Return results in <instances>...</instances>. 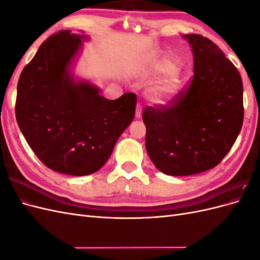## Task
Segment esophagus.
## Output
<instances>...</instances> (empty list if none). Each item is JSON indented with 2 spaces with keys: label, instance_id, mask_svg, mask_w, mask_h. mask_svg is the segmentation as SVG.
<instances>
[{
  "label": "esophagus",
  "instance_id": "obj_1",
  "mask_svg": "<svg viewBox=\"0 0 260 260\" xmlns=\"http://www.w3.org/2000/svg\"><path fill=\"white\" fill-rule=\"evenodd\" d=\"M136 117L138 118H141L142 117V106H141L140 104H138V106H137V112H136Z\"/></svg>",
  "mask_w": 260,
  "mask_h": 260
}]
</instances>
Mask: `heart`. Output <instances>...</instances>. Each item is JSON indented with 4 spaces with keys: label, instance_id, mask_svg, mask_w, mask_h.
<instances>
[{
    "label": "heart",
    "instance_id": "1",
    "mask_svg": "<svg viewBox=\"0 0 260 260\" xmlns=\"http://www.w3.org/2000/svg\"><path fill=\"white\" fill-rule=\"evenodd\" d=\"M168 56L157 57L152 60L147 69L149 77H159L149 90V95L156 104L166 105L174 101L181 90L183 77L181 69Z\"/></svg>",
    "mask_w": 260,
    "mask_h": 260
}]
</instances>
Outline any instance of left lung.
I'll use <instances>...</instances> for the list:
<instances>
[{"label":"left lung","instance_id":"8db88e82","mask_svg":"<svg viewBox=\"0 0 260 260\" xmlns=\"http://www.w3.org/2000/svg\"><path fill=\"white\" fill-rule=\"evenodd\" d=\"M192 46L194 75L187 88L142 115L145 147L168 176H191L216 167L229 153L244 119L243 83L222 51L201 35H184Z\"/></svg>","mask_w":260,"mask_h":260}]
</instances>
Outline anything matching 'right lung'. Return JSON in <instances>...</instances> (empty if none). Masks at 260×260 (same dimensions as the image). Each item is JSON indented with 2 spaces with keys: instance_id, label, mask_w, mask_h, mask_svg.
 I'll return each instance as SVG.
<instances>
[{
  "instance_id": "1",
  "label": "right lung",
  "mask_w": 260,
  "mask_h": 260,
  "mask_svg": "<svg viewBox=\"0 0 260 260\" xmlns=\"http://www.w3.org/2000/svg\"><path fill=\"white\" fill-rule=\"evenodd\" d=\"M88 37L60 30L22 69L15 113L29 146L46 167L70 176L96 172L136 114L137 95L111 101L75 81L70 65Z\"/></svg>"
}]
</instances>
